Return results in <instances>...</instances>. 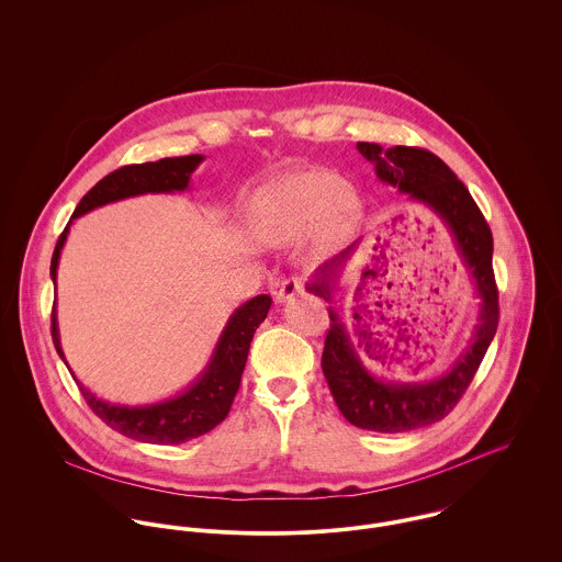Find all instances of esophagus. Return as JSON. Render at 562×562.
Returning <instances> with one entry per match:
<instances>
[{
    "mask_svg": "<svg viewBox=\"0 0 562 562\" xmlns=\"http://www.w3.org/2000/svg\"><path fill=\"white\" fill-rule=\"evenodd\" d=\"M304 293V280L302 278H286L282 284L276 289V302H289L293 295Z\"/></svg>",
    "mask_w": 562,
    "mask_h": 562,
    "instance_id": "34e87169",
    "label": "esophagus"
}]
</instances>
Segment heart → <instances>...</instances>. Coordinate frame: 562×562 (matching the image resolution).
<instances>
[{
    "label": "heart",
    "mask_w": 562,
    "mask_h": 562,
    "mask_svg": "<svg viewBox=\"0 0 562 562\" xmlns=\"http://www.w3.org/2000/svg\"><path fill=\"white\" fill-rule=\"evenodd\" d=\"M358 198L340 177L304 170L280 179L258 204V226L269 241H291L312 231L323 217L340 224L353 215Z\"/></svg>",
    "instance_id": "obj_1"
}]
</instances>
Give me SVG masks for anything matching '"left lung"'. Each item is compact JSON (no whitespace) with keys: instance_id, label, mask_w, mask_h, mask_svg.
Instances as JSON below:
<instances>
[{"instance_id":"left-lung-1","label":"left lung","mask_w":562,"mask_h":562,"mask_svg":"<svg viewBox=\"0 0 562 562\" xmlns=\"http://www.w3.org/2000/svg\"><path fill=\"white\" fill-rule=\"evenodd\" d=\"M358 150L373 164L379 181L398 189L412 202H420L437 213V217L450 231L481 300L474 334L452 369L431 381L412 383H394L374 376L362 362L338 311L334 306L327 308L329 331L325 336L321 369L338 409L351 425L360 429L376 434H407L439 423L452 412L496 336L499 312L498 289L492 267L494 239L470 191L434 153L414 146H394L383 150L379 144L371 142H358ZM360 241L362 239L323 262L314 271L306 289L323 297L327 304H334L340 276ZM358 347H364L369 353V329L360 331Z\"/></svg>"}]
</instances>
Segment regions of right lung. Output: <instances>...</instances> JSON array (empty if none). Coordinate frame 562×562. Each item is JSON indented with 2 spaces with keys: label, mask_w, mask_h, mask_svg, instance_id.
<instances>
[{
  "label": "right lung",
  "mask_w": 562,
  "mask_h": 562,
  "mask_svg": "<svg viewBox=\"0 0 562 562\" xmlns=\"http://www.w3.org/2000/svg\"><path fill=\"white\" fill-rule=\"evenodd\" d=\"M202 155H188V157H168L150 164L125 166L114 170L105 179H101L94 188L90 189L77 204L70 222L66 224L56 250L52 256V280L56 284L58 278V262L64 241L68 237L72 220L105 206L110 202H119L133 195L144 193H175L189 188V179L193 170L202 164ZM271 308L269 295H256L244 306L231 314L213 356L206 369L198 374V379L186 387L181 394L166 398L161 403L150 405H112L97 394H92L83 383L77 379V385L90 405V409L114 431L123 434L137 441L146 443H183L193 437L204 436L215 429L231 412L235 394L241 383V374L248 362L251 338L256 327L265 321L267 312ZM52 336L58 356L64 358L60 345V329H58V314L56 304L52 312ZM68 367V364H66ZM70 371V369H68Z\"/></svg>",
  "instance_id": "right-lung-1"
}]
</instances>
